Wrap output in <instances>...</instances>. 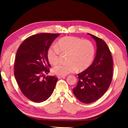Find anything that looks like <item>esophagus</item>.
I'll return each mask as SVG.
<instances>
[{"label": "esophagus", "mask_w": 128, "mask_h": 128, "mask_svg": "<svg viewBox=\"0 0 128 128\" xmlns=\"http://www.w3.org/2000/svg\"><path fill=\"white\" fill-rule=\"evenodd\" d=\"M66 77V76H58V78H65Z\"/></svg>", "instance_id": "esophagus-1"}]
</instances>
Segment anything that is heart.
<instances>
[{
  "label": "heart",
  "mask_w": 128,
  "mask_h": 128,
  "mask_svg": "<svg viewBox=\"0 0 128 128\" xmlns=\"http://www.w3.org/2000/svg\"><path fill=\"white\" fill-rule=\"evenodd\" d=\"M55 44H52L47 50L49 62L55 64L59 61V50L68 52L66 63H59L54 67L53 72L58 75H66L76 70H85L94 60L95 47L88 40H83L76 36H65L59 40Z\"/></svg>",
  "instance_id": "b5f03b06"
}]
</instances>
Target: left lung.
Returning <instances> with one entry per match:
<instances>
[{"mask_svg":"<svg viewBox=\"0 0 128 128\" xmlns=\"http://www.w3.org/2000/svg\"><path fill=\"white\" fill-rule=\"evenodd\" d=\"M96 43V53L92 64L78 74V81L73 94L84 103H91L102 96L111 85L113 60L109 48L103 40L88 33Z\"/></svg>","mask_w":128,"mask_h":128,"instance_id":"obj_1","label":"left lung"}]
</instances>
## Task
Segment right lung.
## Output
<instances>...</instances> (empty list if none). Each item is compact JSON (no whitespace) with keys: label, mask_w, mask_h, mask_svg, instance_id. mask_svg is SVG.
Here are the masks:
<instances>
[{"label":"right lung","mask_w":128,"mask_h":128,"mask_svg":"<svg viewBox=\"0 0 128 128\" xmlns=\"http://www.w3.org/2000/svg\"><path fill=\"white\" fill-rule=\"evenodd\" d=\"M59 34L40 33L26 39L17 50L14 74L22 94L30 100L40 103L52 94L57 77L50 72L47 52ZM44 77L43 78L42 77Z\"/></svg>","instance_id":"obj_1"}]
</instances>
